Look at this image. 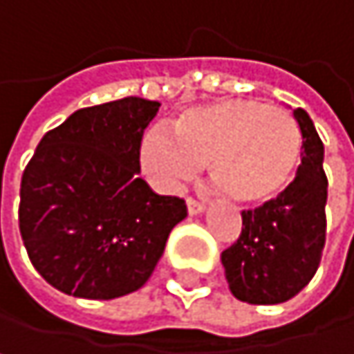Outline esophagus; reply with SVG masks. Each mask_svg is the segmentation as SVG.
Masks as SVG:
<instances>
[{
    "mask_svg": "<svg viewBox=\"0 0 354 354\" xmlns=\"http://www.w3.org/2000/svg\"><path fill=\"white\" fill-rule=\"evenodd\" d=\"M185 204H187V212L189 214H200V212H204V202H198V200H194V198H187L185 200Z\"/></svg>",
    "mask_w": 354,
    "mask_h": 354,
    "instance_id": "1",
    "label": "esophagus"
}]
</instances>
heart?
<instances>
[{
    "instance_id": "b5f03b06",
    "label": "heart",
    "mask_w": 354,
    "mask_h": 354,
    "mask_svg": "<svg viewBox=\"0 0 354 354\" xmlns=\"http://www.w3.org/2000/svg\"><path fill=\"white\" fill-rule=\"evenodd\" d=\"M302 136L290 112L259 100H221L192 108L173 122V140L152 131L142 167L162 185H177L208 167L210 179L240 204L277 198L294 179Z\"/></svg>"
}]
</instances>
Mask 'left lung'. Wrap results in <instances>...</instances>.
<instances>
[{
	"label": "left lung",
	"mask_w": 354,
	"mask_h": 354,
	"mask_svg": "<svg viewBox=\"0 0 354 354\" xmlns=\"http://www.w3.org/2000/svg\"><path fill=\"white\" fill-rule=\"evenodd\" d=\"M302 162L294 181L273 200L242 212L236 244L221 254L232 294L248 304H279L313 279L326 244L328 177L324 144L302 108Z\"/></svg>",
	"instance_id": "8db88e82"
}]
</instances>
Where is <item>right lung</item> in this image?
I'll return each mask as SVG.
<instances>
[{
	"mask_svg": "<svg viewBox=\"0 0 354 354\" xmlns=\"http://www.w3.org/2000/svg\"><path fill=\"white\" fill-rule=\"evenodd\" d=\"M158 108L144 97L81 108L39 142L22 173L18 225L32 267L56 290L91 300L140 290L187 216L181 198L140 177Z\"/></svg>",
	"mask_w": 354,
	"mask_h": 354,
	"instance_id": "add662e5",
	"label": "right lung"
}]
</instances>
